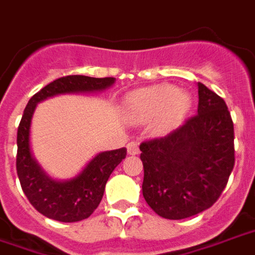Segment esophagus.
Segmentation results:
<instances>
[{
	"instance_id": "1",
	"label": "esophagus",
	"mask_w": 255,
	"mask_h": 255,
	"mask_svg": "<svg viewBox=\"0 0 255 255\" xmlns=\"http://www.w3.org/2000/svg\"><path fill=\"white\" fill-rule=\"evenodd\" d=\"M127 151L129 155H136L139 154V144L136 142H129L127 144Z\"/></svg>"
}]
</instances>
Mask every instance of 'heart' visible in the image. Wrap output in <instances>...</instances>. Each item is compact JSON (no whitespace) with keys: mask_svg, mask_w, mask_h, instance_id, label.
<instances>
[{"mask_svg":"<svg viewBox=\"0 0 255 255\" xmlns=\"http://www.w3.org/2000/svg\"><path fill=\"white\" fill-rule=\"evenodd\" d=\"M128 107L136 120L159 118L158 128L165 131L184 118L189 107V99L171 85H155L131 94Z\"/></svg>","mask_w":255,"mask_h":255,"instance_id":"obj_1","label":"heart"}]
</instances>
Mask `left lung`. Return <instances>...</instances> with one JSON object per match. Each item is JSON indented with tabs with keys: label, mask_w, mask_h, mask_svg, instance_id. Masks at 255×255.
I'll list each match as a JSON object with an SVG mask.
<instances>
[{
	"label": "left lung",
	"mask_w": 255,
	"mask_h": 255,
	"mask_svg": "<svg viewBox=\"0 0 255 255\" xmlns=\"http://www.w3.org/2000/svg\"><path fill=\"white\" fill-rule=\"evenodd\" d=\"M197 115L140 144L143 197L171 220L203 212L222 195L235 163L234 123L224 100L201 82Z\"/></svg>",
	"instance_id": "left-lung-1"
}]
</instances>
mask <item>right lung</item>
Masks as SVG:
<instances>
[{"instance_id":"obj_1","label":"right lung","mask_w":255,"mask_h":255,"mask_svg":"<svg viewBox=\"0 0 255 255\" xmlns=\"http://www.w3.org/2000/svg\"><path fill=\"white\" fill-rule=\"evenodd\" d=\"M115 78L67 75L33 94L22 113L17 129V175L33 208L47 218L73 223L89 218L103 199L105 185L115 167L127 155V148L100 152L74 178L56 181L46 174L33 158L29 144L31 123L36 105L43 100L66 93H93L111 88Z\"/></svg>"}]
</instances>
